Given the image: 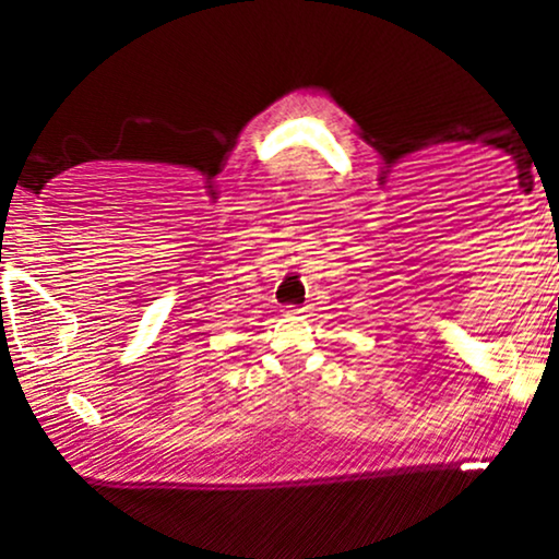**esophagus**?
I'll list each match as a JSON object with an SVG mask.
<instances>
[{"mask_svg": "<svg viewBox=\"0 0 559 559\" xmlns=\"http://www.w3.org/2000/svg\"><path fill=\"white\" fill-rule=\"evenodd\" d=\"M300 310H305V308H300ZM300 310H297V312H300Z\"/></svg>", "mask_w": 559, "mask_h": 559, "instance_id": "esophagus-1", "label": "esophagus"}]
</instances>
